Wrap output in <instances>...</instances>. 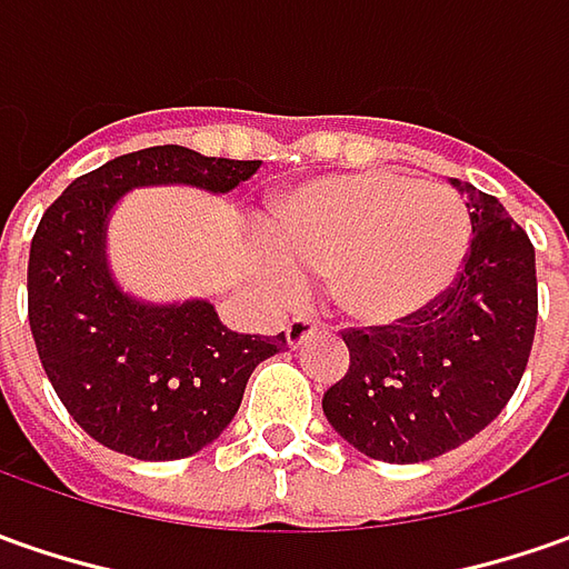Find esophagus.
<instances>
[{"instance_id": "34e87169", "label": "esophagus", "mask_w": 569, "mask_h": 569, "mask_svg": "<svg viewBox=\"0 0 569 569\" xmlns=\"http://www.w3.org/2000/svg\"><path fill=\"white\" fill-rule=\"evenodd\" d=\"M315 330H318V321L311 315H296L292 321L286 323V340H289V346H302Z\"/></svg>"}]
</instances>
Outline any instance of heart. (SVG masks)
Wrapping results in <instances>:
<instances>
[{"instance_id": "obj_1", "label": "heart", "mask_w": 569, "mask_h": 569, "mask_svg": "<svg viewBox=\"0 0 569 569\" xmlns=\"http://www.w3.org/2000/svg\"><path fill=\"white\" fill-rule=\"evenodd\" d=\"M280 280L333 277V299L362 323L419 315L457 280L472 220L457 191L397 172L327 176L296 188L270 220Z\"/></svg>"}]
</instances>
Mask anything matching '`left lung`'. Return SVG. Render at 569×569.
I'll return each instance as SVG.
<instances>
[{
	"instance_id": "1",
	"label": "left lung",
	"mask_w": 569,
	"mask_h": 569,
	"mask_svg": "<svg viewBox=\"0 0 569 569\" xmlns=\"http://www.w3.org/2000/svg\"><path fill=\"white\" fill-rule=\"evenodd\" d=\"M466 194L472 242L457 280L419 315L349 327V368L323 393V416L365 457L425 462L498 419L526 371L536 318V248L498 198Z\"/></svg>"
}]
</instances>
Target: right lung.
I'll return each instance as SVG.
<instances>
[{"label":"right lung","mask_w":569,"mask_h":569,"mask_svg":"<svg viewBox=\"0 0 569 569\" xmlns=\"http://www.w3.org/2000/svg\"><path fill=\"white\" fill-rule=\"evenodd\" d=\"M261 160L144 148L78 176L43 213L28 261V321L43 371L93 441L134 460H182L220 438L258 365L286 333L251 337L210 302L144 305L112 283L107 217L134 186L229 191Z\"/></svg>","instance_id":"add662e5"}]
</instances>
